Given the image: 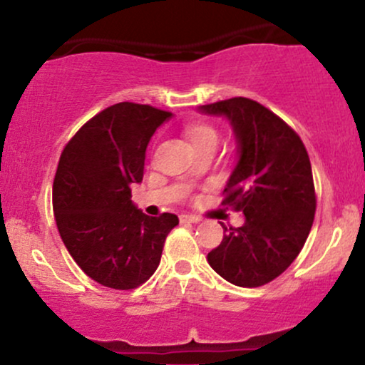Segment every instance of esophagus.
Masks as SVG:
<instances>
[{
  "label": "esophagus",
  "mask_w": 365,
  "mask_h": 365,
  "mask_svg": "<svg viewBox=\"0 0 365 365\" xmlns=\"http://www.w3.org/2000/svg\"><path fill=\"white\" fill-rule=\"evenodd\" d=\"M200 217L194 215H182L180 216V223H199Z\"/></svg>",
  "instance_id": "1"
}]
</instances>
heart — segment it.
<instances>
[{"label":"heart","mask_w":365,"mask_h":365,"mask_svg":"<svg viewBox=\"0 0 365 365\" xmlns=\"http://www.w3.org/2000/svg\"><path fill=\"white\" fill-rule=\"evenodd\" d=\"M187 135L192 144H197V142L202 140H217L216 130L207 127V125H192V127L187 128Z\"/></svg>","instance_id":"heart-1"}]
</instances>
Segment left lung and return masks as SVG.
<instances>
[{
    "label": "left lung",
    "mask_w": 365,
    "mask_h": 365,
    "mask_svg": "<svg viewBox=\"0 0 365 365\" xmlns=\"http://www.w3.org/2000/svg\"><path fill=\"white\" fill-rule=\"evenodd\" d=\"M199 111L232 125L238 161L221 204L245 216L238 228L221 225L225 237L207 262L237 287H262L295 261L312 228L316 192L309 154L295 130L252 99L232 98Z\"/></svg>",
    "instance_id": "obj_1"
}]
</instances>
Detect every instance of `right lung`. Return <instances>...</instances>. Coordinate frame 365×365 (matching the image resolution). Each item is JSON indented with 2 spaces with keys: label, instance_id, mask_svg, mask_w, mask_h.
I'll list each match as a JSON object with an SVG mask.
<instances>
[{
  "label": "right lung",
  "instance_id": "right-lung-1",
  "mask_svg": "<svg viewBox=\"0 0 365 365\" xmlns=\"http://www.w3.org/2000/svg\"><path fill=\"white\" fill-rule=\"evenodd\" d=\"M171 113L118 103L87 121L63 149L53 182L60 237L89 278L132 290L153 276L178 217L144 215L132 185L144 177L145 149Z\"/></svg>",
  "mask_w": 365,
  "mask_h": 365
}]
</instances>
